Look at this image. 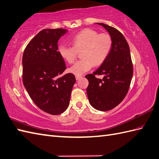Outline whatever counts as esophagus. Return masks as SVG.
<instances>
[{
  "mask_svg": "<svg viewBox=\"0 0 159 159\" xmlns=\"http://www.w3.org/2000/svg\"><path fill=\"white\" fill-rule=\"evenodd\" d=\"M82 76H78V75H76L75 76V78H76V80H80L81 78H82Z\"/></svg>",
  "mask_w": 159,
  "mask_h": 159,
  "instance_id": "34e87169",
  "label": "esophagus"
}]
</instances>
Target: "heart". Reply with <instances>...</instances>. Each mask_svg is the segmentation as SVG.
<instances>
[{
    "mask_svg": "<svg viewBox=\"0 0 159 159\" xmlns=\"http://www.w3.org/2000/svg\"><path fill=\"white\" fill-rule=\"evenodd\" d=\"M72 47L61 44L58 47V54L68 62L73 63L77 58V52H81L82 59L76 62L69 69L75 75H82L89 71L94 65H101L107 59L112 47V39L107 33L99 34L97 31L87 29L80 32L71 39Z\"/></svg>",
    "mask_w": 159,
    "mask_h": 159,
    "instance_id": "b5f03b06",
    "label": "heart"
}]
</instances>
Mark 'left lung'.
Masks as SVG:
<instances>
[{
    "mask_svg": "<svg viewBox=\"0 0 159 159\" xmlns=\"http://www.w3.org/2000/svg\"><path fill=\"white\" fill-rule=\"evenodd\" d=\"M104 27L110 34L112 47L107 59L100 67L88 74L89 82L87 95L90 105L99 111H109L117 106L127 94L133 74V63L129 44L123 34L115 28L103 23H97ZM96 75H103L102 79Z\"/></svg>",
    "mask_w": 159,
    "mask_h": 159,
    "instance_id": "obj_1",
    "label": "left lung"
}]
</instances>
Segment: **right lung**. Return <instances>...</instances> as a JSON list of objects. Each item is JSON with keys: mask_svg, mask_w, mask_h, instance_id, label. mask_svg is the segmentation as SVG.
Returning a JSON list of instances; mask_svg holds the SVG:
<instances>
[{"mask_svg": "<svg viewBox=\"0 0 159 159\" xmlns=\"http://www.w3.org/2000/svg\"><path fill=\"white\" fill-rule=\"evenodd\" d=\"M67 30H41L24 50L22 80L30 97L41 110L58 115L67 109L75 77L73 73L60 76L66 66L58 52V41Z\"/></svg>", "mask_w": 159, "mask_h": 159, "instance_id": "add662e5", "label": "right lung"}]
</instances>
